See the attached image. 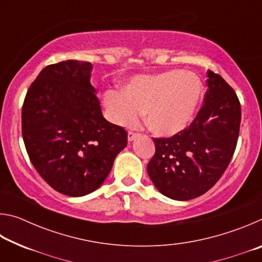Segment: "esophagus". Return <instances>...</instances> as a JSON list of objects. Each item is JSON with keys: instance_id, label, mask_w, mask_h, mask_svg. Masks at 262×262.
Returning a JSON list of instances; mask_svg holds the SVG:
<instances>
[{"instance_id": "34e87169", "label": "esophagus", "mask_w": 262, "mask_h": 262, "mask_svg": "<svg viewBox=\"0 0 262 262\" xmlns=\"http://www.w3.org/2000/svg\"><path fill=\"white\" fill-rule=\"evenodd\" d=\"M139 136L136 134V133H133V132H128V135H127V139H128V141L129 142H132V141H134L136 137Z\"/></svg>"}]
</instances>
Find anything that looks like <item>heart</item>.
Here are the masks:
<instances>
[{
	"mask_svg": "<svg viewBox=\"0 0 262 262\" xmlns=\"http://www.w3.org/2000/svg\"><path fill=\"white\" fill-rule=\"evenodd\" d=\"M205 94L201 78L184 70H168L132 78L120 92H106L104 103L112 120L134 126L145 114L149 129L162 137L178 135L192 125Z\"/></svg>",
	"mask_w": 262,
	"mask_h": 262,
	"instance_id": "heart-1",
	"label": "heart"
}]
</instances>
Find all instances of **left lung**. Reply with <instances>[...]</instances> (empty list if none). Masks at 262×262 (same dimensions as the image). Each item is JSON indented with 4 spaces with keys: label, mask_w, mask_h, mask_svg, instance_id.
Returning a JSON list of instances; mask_svg holds the SVG:
<instances>
[{
    "label": "left lung",
    "mask_w": 262,
    "mask_h": 262,
    "mask_svg": "<svg viewBox=\"0 0 262 262\" xmlns=\"http://www.w3.org/2000/svg\"><path fill=\"white\" fill-rule=\"evenodd\" d=\"M205 104L187 129L156 145L147 170L159 192L178 201L205 194L227 170L236 150L242 108L233 89L208 70Z\"/></svg>",
    "instance_id": "obj_1"
}]
</instances>
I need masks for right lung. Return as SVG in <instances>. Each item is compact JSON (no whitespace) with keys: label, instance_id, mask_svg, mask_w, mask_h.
<instances>
[{"label":"right lung","instance_id":"1","mask_svg":"<svg viewBox=\"0 0 262 262\" xmlns=\"http://www.w3.org/2000/svg\"><path fill=\"white\" fill-rule=\"evenodd\" d=\"M91 70L77 60L47 66L21 110L31 163L52 188L74 198L99 188L127 145V132L103 117Z\"/></svg>","mask_w":262,"mask_h":262}]
</instances>
